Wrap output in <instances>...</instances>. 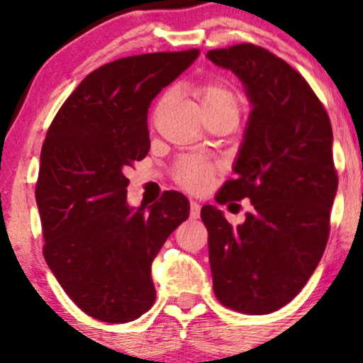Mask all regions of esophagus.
<instances>
[{"mask_svg":"<svg viewBox=\"0 0 363 363\" xmlns=\"http://www.w3.org/2000/svg\"><path fill=\"white\" fill-rule=\"evenodd\" d=\"M189 206H191V211H189L191 218H198V216H199V211H201V205H199L198 201H193V199H191Z\"/></svg>","mask_w":363,"mask_h":363,"instance_id":"obj_1","label":"esophagus"}]
</instances>
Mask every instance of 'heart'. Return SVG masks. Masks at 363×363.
<instances>
[{"mask_svg": "<svg viewBox=\"0 0 363 363\" xmlns=\"http://www.w3.org/2000/svg\"><path fill=\"white\" fill-rule=\"evenodd\" d=\"M196 97L201 104L203 112L220 109V107H235L239 109V99L230 86L220 80H206L194 89ZM213 174V165L201 158H186L177 165L176 181L191 191L205 189Z\"/></svg>", "mask_w": 363, "mask_h": 363, "instance_id": "1", "label": "heart"}]
</instances>
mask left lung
Segmentation results:
<instances>
[{
  "label": "left lung",
  "mask_w": 363,
  "mask_h": 363,
  "mask_svg": "<svg viewBox=\"0 0 363 363\" xmlns=\"http://www.w3.org/2000/svg\"><path fill=\"white\" fill-rule=\"evenodd\" d=\"M206 57L244 83L252 104L235 179L216 201L251 199L252 211L232 227L216 206L201 208L208 228L213 290L242 314L286 306L318 268L338 189L331 121L297 69L268 49L237 44Z\"/></svg>",
  "instance_id": "obj_1"
}]
</instances>
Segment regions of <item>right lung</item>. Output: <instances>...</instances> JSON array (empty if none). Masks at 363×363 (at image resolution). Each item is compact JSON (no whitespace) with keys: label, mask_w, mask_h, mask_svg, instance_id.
I'll use <instances>...</instances> for the list:
<instances>
[{"label":"right lung","mask_w":363,"mask_h":363,"mask_svg":"<svg viewBox=\"0 0 363 363\" xmlns=\"http://www.w3.org/2000/svg\"><path fill=\"white\" fill-rule=\"evenodd\" d=\"M198 56L107 62L83 78L45 135L35 186L45 262L68 297L104 323H129L153 306V257L189 216L177 191L148 210L129 208L126 170L150 150V104Z\"/></svg>","instance_id":"right-lung-1"}]
</instances>
